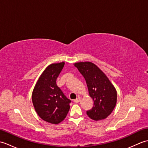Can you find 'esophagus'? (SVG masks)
Masks as SVG:
<instances>
[{
  "label": "esophagus",
  "mask_w": 148,
  "mask_h": 148,
  "mask_svg": "<svg viewBox=\"0 0 148 148\" xmlns=\"http://www.w3.org/2000/svg\"><path fill=\"white\" fill-rule=\"evenodd\" d=\"M81 97H78V98H77L76 99L74 100V102L75 103H78V102H79L81 101Z\"/></svg>",
  "instance_id": "1"
}]
</instances>
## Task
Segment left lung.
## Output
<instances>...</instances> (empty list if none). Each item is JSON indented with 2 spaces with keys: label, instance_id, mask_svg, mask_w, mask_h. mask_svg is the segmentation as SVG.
Wrapping results in <instances>:
<instances>
[{
  "label": "left lung",
  "instance_id": "left-lung-1",
  "mask_svg": "<svg viewBox=\"0 0 148 148\" xmlns=\"http://www.w3.org/2000/svg\"><path fill=\"white\" fill-rule=\"evenodd\" d=\"M86 80L90 96L93 100V106L86 111L88 117L98 121L106 118L115 108L117 93L106 74L92 62L75 64Z\"/></svg>",
  "mask_w": 148,
  "mask_h": 148
}]
</instances>
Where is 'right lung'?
Instances as JSON below:
<instances>
[{
  "instance_id": "right-lung-1",
  "label": "right lung",
  "mask_w": 148,
  "mask_h": 148,
  "mask_svg": "<svg viewBox=\"0 0 148 148\" xmlns=\"http://www.w3.org/2000/svg\"><path fill=\"white\" fill-rule=\"evenodd\" d=\"M65 63L49 65L36 84L32 93L34 108L40 118L47 122L58 124L64 120L71 102L56 84V79Z\"/></svg>"
}]
</instances>
